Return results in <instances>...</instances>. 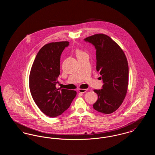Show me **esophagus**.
Instances as JSON below:
<instances>
[{"label": "esophagus", "mask_w": 155, "mask_h": 155, "mask_svg": "<svg viewBox=\"0 0 155 155\" xmlns=\"http://www.w3.org/2000/svg\"><path fill=\"white\" fill-rule=\"evenodd\" d=\"M87 91H88L87 89H78V92L80 93H82V94L86 92Z\"/></svg>", "instance_id": "obj_1"}]
</instances>
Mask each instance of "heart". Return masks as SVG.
<instances>
[{
  "instance_id": "heart-1",
  "label": "heart",
  "mask_w": 155,
  "mask_h": 155,
  "mask_svg": "<svg viewBox=\"0 0 155 155\" xmlns=\"http://www.w3.org/2000/svg\"><path fill=\"white\" fill-rule=\"evenodd\" d=\"M76 52V55H77V58L81 56H82V55L84 54H85V53L81 51V50H80V49H77V50H76V52Z\"/></svg>"
}]
</instances>
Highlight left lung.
I'll list each match as a JSON object with an SVG mask.
<instances>
[{"label": "left lung", "instance_id": "left-lung-1", "mask_svg": "<svg viewBox=\"0 0 155 155\" xmlns=\"http://www.w3.org/2000/svg\"><path fill=\"white\" fill-rule=\"evenodd\" d=\"M84 41L96 49V70L102 75V89H94L98 99L93 104L95 110L110 114L117 110L125 98L128 84V65L121 48L110 37L99 34Z\"/></svg>", "mask_w": 155, "mask_h": 155}]
</instances>
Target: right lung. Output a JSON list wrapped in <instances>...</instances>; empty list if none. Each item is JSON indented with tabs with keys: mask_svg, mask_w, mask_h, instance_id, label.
Masks as SVG:
<instances>
[{
	"mask_svg": "<svg viewBox=\"0 0 155 155\" xmlns=\"http://www.w3.org/2000/svg\"><path fill=\"white\" fill-rule=\"evenodd\" d=\"M69 45L67 41L44 45L37 53L31 67L29 86L39 109L49 117L61 114L70 107L77 95L75 91L56 87L60 75V56Z\"/></svg>",
	"mask_w": 155,
	"mask_h": 155,
	"instance_id": "add662e5",
	"label": "right lung"
}]
</instances>
